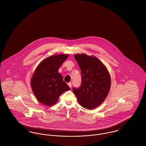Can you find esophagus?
Wrapping results in <instances>:
<instances>
[{"mask_svg": "<svg viewBox=\"0 0 146 146\" xmlns=\"http://www.w3.org/2000/svg\"><path fill=\"white\" fill-rule=\"evenodd\" d=\"M68 86H69V88H71V86H72V84H71V83H68Z\"/></svg>", "mask_w": 146, "mask_h": 146, "instance_id": "obj_1", "label": "esophagus"}]
</instances>
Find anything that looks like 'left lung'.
<instances>
[{"mask_svg": "<svg viewBox=\"0 0 146 146\" xmlns=\"http://www.w3.org/2000/svg\"><path fill=\"white\" fill-rule=\"evenodd\" d=\"M74 57L82 73L80 88L72 90L81 106L94 109L101 104L108 94L111 77L107 67L95 56L76 54Z\"/></svg>", "mask_w": 146, "mask_h": 146, "instance_id": "left-lung-1", "label": "left lung"}]
</instances>
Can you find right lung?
<instances>
[{"label": "right lung", "mask_w": 146, "mask_h": 146, "mask_svg": "<svg viewBox=\"0 0 146 146\" xmlns=\"http://www.w3.org/2000/svg\"><path fill=\"white\" fill-rule=\"evenodd\" d=\"M68 54H56L44 59L38 65L30 80V85L37 100L42 104H55L63 93L70 88L58 73L59 68L68 58Z\"/></svg>", "instance_id": "right-lung-1"}]
</instances>
